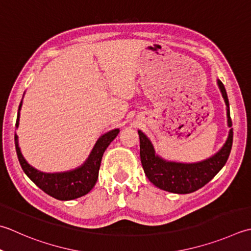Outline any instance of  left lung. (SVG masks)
Returning a JSON list of instances; mask_svg holds the SVG:
<instances>
[{
  "instance_id": "1",
  "label": "left lung",
  "mask_w": 251,
  "mask_h": 251,
  "mask_svg": "<svg viewBox=\"0 0 251 251\" xmlns=\"http://www.w3.org/2000/svg\"><path fill=\"white\" fill-rule=\"evenodd\" d=\"M217 81L226 105L227 126L230 128L232 120L227 93L221 80L217 79ZM138 135L140 139V160L147 177L158 188L173 194H190L208 184L226 163L233 145V128H230L226 141L213 155L202 161L184 163L162 158L155 152L153 145L147 135L141 130H138Z\"/></svg>"
}]
</instances>
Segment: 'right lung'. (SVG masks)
Instances as JSON below:
<instances>
[{
    "label": "right lung",
    "instance_id": "right-lung-1",
    "mask_svg": "<svg viewBox=\"0 0 251 251\" xmlns=\"http://www.w3.org/2000/svg\"><path fill=\"white\" fill-rule=\"evenodd\" d=\"M22 105L23 99L18 107L16 128H18L19 125ZM119 132L120 129L115 128L100 136L93 146L90 154L88 155L86 161L80 166L70 171L56 172V173L41 172L28 163L26 159L24 158L21 148H19L18 136L16 132H15V147H16L19 163H21L25 174L49 196L57 200L66 201L82 197L95 187L98 176H99V169L103 153L111 142L116 138Z\"/></svg>",
    "mask_w": 251,
    "mask_h": 251
}]
</instances>
